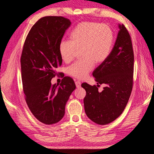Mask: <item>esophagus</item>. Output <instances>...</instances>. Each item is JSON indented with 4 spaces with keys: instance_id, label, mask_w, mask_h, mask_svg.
Returning a JSON list of instances; mask_svg holds the SVG:
<instances>
[{
    "instance_id": "1",
    "label": "esophagus",
    "mask_w": 154,
    "mask_h": 154,
    "mask_svg": "<svg viewBox=\"0 0 154 154\" xmlns=\"http://www.w3.org/2000/svg\"><path fill=\"white\" fill-rule=\"evenodd\" d=\"M75 84H76V86L77 88H80V87H81L82 83H81V82H80V81H76V82H75Z\"/></svg>"
}]
</instances>
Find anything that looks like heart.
<instances>
[{
    "mask_svg": "<svg viewBox=\"0 0 154 154\" xmlns=\"http://www.w3.org/2000/svg\"><path fill=\"white\" fill-rule=\"evenodd\" d=\"M71 41L62 40L59 53L63 62L72 60L77 51L80 50V61L67 69V73L78 79L85 78L94 68L95 63H103L109 57L112 48L114 34L107 24L91 21L78 24L70 35Z\"/></svg>",
    "mask_w": 154,
    "mask_h": 154,
    "instance_id": "heart-1",
    "label": "heart"
}]
</instances>
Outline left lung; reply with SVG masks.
<instances>
[{
    "label": "left lung",
    "instance_id": "obj_1",
    "mask_svg": "<svg viewBox=\"0 0 154 154\" xmlns=\"http://www.w3.org/2000/svg\"><path fill=\"white\" fill-rule=\"evenodd\" d=\"M119 28L109 57L92 72L97 85L82 84L86 91L83 100L86 115L101 125L112 122L122 114L132 90L134 56L132 40L123 24H119ZM103 83L106 86L99 92L97 87Z\"/></svg>",
    "mask_w": 154,
    "mask_h": 154
}]
</instances>
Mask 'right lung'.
<instances>
[{
    "mask_svg": "<svg viewBox=\"0 0 154 154\" xmlns=\"http://www.w3.org/2000/svg\"><path fill=\"white\" fill-rule=\"evenodd\" d=\"M71 24L63 17L41 18L31 27L23 46L20 63L25 100L35 117L45 125L63 118L67 101L76 88L69 76L63 77L60 85L51 82L62 65L59 44Z\"/></svg>",
    "mask_w": 154,
    "mask_h": 154,
    "instance_id": "add662e5",
    "label": "right lung"
}]
</instances>
